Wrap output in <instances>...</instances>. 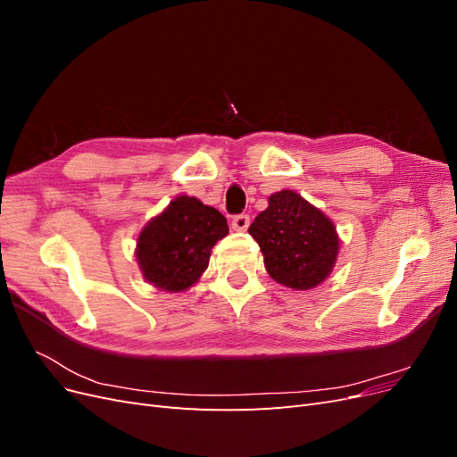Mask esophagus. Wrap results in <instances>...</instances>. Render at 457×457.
Returning <instances> with one entry per match:
<instances>
[{
    "label": "esophagus",
    "instance_id": "obj_1",
    "mask_svg": "<svg viewBox=\"0 0 457 457\" xmlns=\"http://www.w3.org/2000/svg\"><path fill=\"white\" fill-rule=\"evenodd\" d=\"M247 227H250V215H237L232 217V228L237 232H244L247 230Z\"/></svg>",
    "mask_w": 457,
    "mask_h": 457
}]
</instances>
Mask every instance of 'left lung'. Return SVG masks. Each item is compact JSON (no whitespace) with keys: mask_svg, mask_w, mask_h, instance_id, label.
I'll return each instance as SVG.
<instances>
[{"mask_svg":"<svg viewBox=\"0 0 457 457\" xmlns=\"http://www.w3.org/2000/svg\"><path fill=\"white\" fill-rule=\"evenodd\" d=\"M250 234L261 247L270 278L292 289L322 284L339 253L334 223L294 190L274 192Z\"/></svg>","mask_w":457,"mask_h":457,"instance_id":"1","label":"left lung"}]
</instances>
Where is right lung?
<instances>
[{
  "label": "right lung",
  "mask_w": 457,
  "mask_h": 457,
  "mask_svg": "<svg viewBox=\"0 0 457 457\" xmlns=\"http://www.w3.org/2000/svg\"><path fill=\"white\" fill-rule=\"evenodd\" d=\"M227 234V219L215 207L179 196L141 230L137 262L150 284L183 292L198 282L210 265L212 247Z\"/></svg>",
  "instance_id": "right-lung-1"
}]
</instances>
